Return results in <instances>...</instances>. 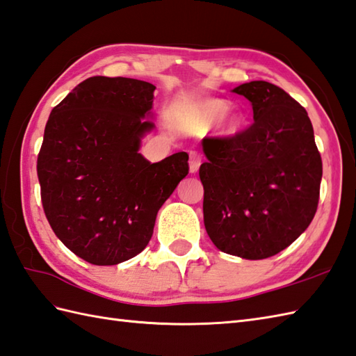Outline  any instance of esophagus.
Segmentation results:
<instances>
[{
  "label": "esophagus",
  "mask_w": 356,
  "mask_h": 356,
  "mask_svg": "<svg viewBox=\"0 0 356 356\" xmlns=\"http://www.w3.org/2000/svg\"><path fill=\"white\" fill-rule=\"evenodd\" d=\"M202 163V156L197 152H189V171L197 172L198 168H200Z\"/></svg>",
  "instance_id": "esophagus-1"
}]
</instances>
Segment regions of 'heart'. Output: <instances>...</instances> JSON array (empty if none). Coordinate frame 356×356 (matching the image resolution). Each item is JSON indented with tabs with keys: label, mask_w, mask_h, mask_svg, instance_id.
Returning a JSON list of instances; mask_svg holds the SVG:
<instances>
[{
	"label": "heart",
	"mask_w": 356,
	"mask_h": 356,
	"mask_svg": "<svg viewBox=\"0 0 356 356\" xmlns=\"http://www.w3.org/2000/svg\"><path fill=\"white\" fill-rule=\"evenodd\" d=\"M227 103L217 98H209L198 103L193 111V124L198 130L212 127L220 120V129L225 135H235L243 126V115L239 112H226Z\"/></svg>",
	"instance_id": "heart-1"
}]
</instances>
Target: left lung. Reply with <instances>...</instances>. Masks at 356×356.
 I'll use <instances>...</instances> for the list:
<instances>
[{"instance_id": "1", "label": "left lung", "mask_w": 356, "mask_h": 356, "mask_svg": "<svg viewBox=\"0 0 356 356\" xmlns=\"http://www.w3.org/2000/svg\"><path fill=\"white\" fill-rule=\"evenodd\" d=\"M235 94L252 103L253 124L206 138L203 218L221 252L266 259L299 238L316 216L321 156L308 112L282 88L254 80Z\"/></svg>"}]
</instances>
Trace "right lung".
Here are the masks:
<instances>
[{"instance_id":"1","label":"right lung","mask_w":356,"mask_h":356,"mask_svg":"<svg viewBox=\"0 0 356 356\" xmlns=\"http://www.w3.org/2000/svg\"><path fill=\"white\" fill-rule=\"evenodd\" d=\"M156 86L126 77H89L49 113L38 154L45 217L56 236L94 266L143 252L156 216L188 171L180 152L150 163L138 150L154 129L145 120Z\"/></svg>"}]
</instances>
